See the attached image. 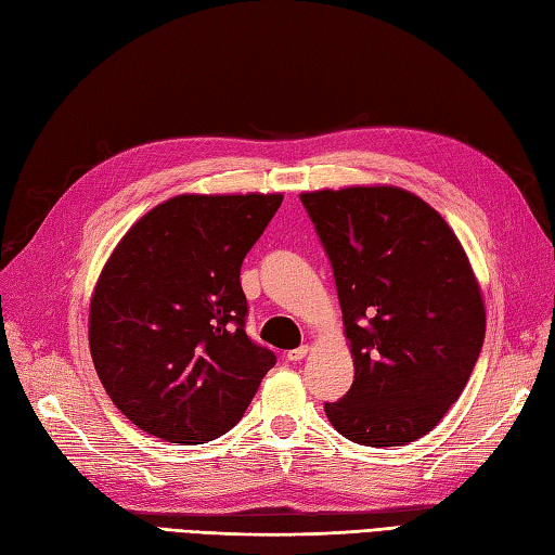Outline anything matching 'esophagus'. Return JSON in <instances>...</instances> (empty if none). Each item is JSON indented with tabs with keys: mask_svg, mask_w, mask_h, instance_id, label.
<instances>
[{
	"mask_svg": "<svg viewBox=\"0 0 555 555\" xmlns=\"http://www.w3.org/2000/svg\"><path fill=\"white\" fill-rule=\"evenodd\" d=\"M305 356H308V346H300V348H296V350H288V352H286V360H288V362H300Z\"/></svg>",
	"mask_w": 555,
	"mask_h": 555,
	"instance_id": "esophagus-1",
	"label": "esophagus"
}]
</instances>
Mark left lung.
Returning <instances> with one entry per match:
<instances>
[{"label":"left lung","mask_w":555,"mask_h":555,"mask_svg":"<svg viewBox=\"0 0 555 555\" xmlns=\"http://www.w3.org/2000/svg\"><path fill=\"white\" fill-rule=\"evenodd\" d=\"M334 271L356 379L324 403L360 446L431 431L473 374L485 302L463 245L436 209L400 188L300 195Z\"/></svg>","instance_id":"1"}]
</instances>
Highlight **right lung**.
<instances>
[{
  "mask_svg": "<svg viewBox=\"0 0 555 555\" xmlns=\"http://www.w3.org/2000/svg\"><path fill=\"white\" fill-rule=\"evenodd\" d=\"M281 199L179 195L116 245L90 302V352L135 427L195 446L243 417L276 356L245 334L241 264Z\"/></svg>",
  "mask_w": 555,
  "mask_h": 555,
  "instance_id": "1",
  "label": "right lung"
}]
</instances>
